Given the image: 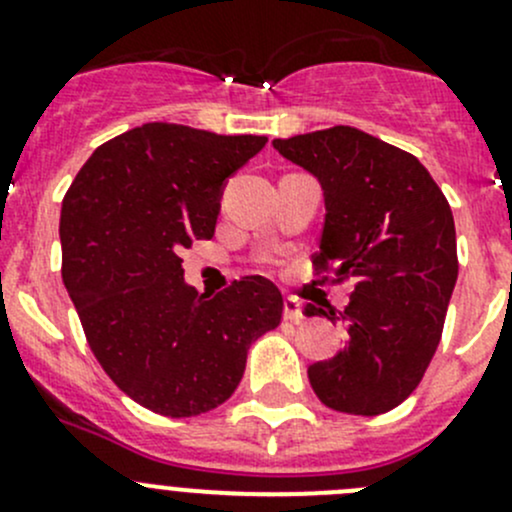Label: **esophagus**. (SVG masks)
<instances>
[{
	"mask_svg": "<svg viewBox=\"0 0 512 512\" xmlns=\"http://www.w3.org/2000/svg\"><path fill=\"white\" fill-rule=\"evenodd\" d=\"M285 319H287V322H294V324H299L304 319L302 304H299L294 297L285 299Z\"/></svg>",
	"mask_w": 512,
	"mask_h": 512,
	"instance_id": "esophagus-1",
	"label": "esophagus"
}]
</instances>
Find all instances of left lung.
I'll list each match as a JSON object with an SVG mask.
<instances>
[{"instance_id":"obj_1","label":"left lung","mask_w":512,"mask_h":512,"mask_svg":"<svg viewBox=\"0 0 512 512\" xmlns=\"http://www.w3.org/2000/svg\"><path fill=\"white\" fill-rule=\"evenodd\" d=\"M272 146L319 178L324 230L314 277L352 280L344 307L347 342L309 366L324 406L379 416L421 384L446 322L458 277L451 205L416 156L352 126L277 138ZM307 317L334 312L307 304Z\"/></svg>"}]
</instances>
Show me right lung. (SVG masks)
<instances>
[{"instance_id":"add662e5","label":"right lung","mask_w":512,"mask_h":512,"mask_svg":"<svg viewBox=\"0 0 512 512\" xmlns=\"http://www.w3.org/2000/svg\"><path fill=\"white\" fill-rule=\"evenodd\" d=\"M265 136L143 123L98 146L61 205V277L86 342L113 384L153 414L215 409L245 374L247 349L282 322L260 275L200 294L183 250L210 240L223 183Z\"/></svg>"}]
</instances>
